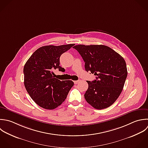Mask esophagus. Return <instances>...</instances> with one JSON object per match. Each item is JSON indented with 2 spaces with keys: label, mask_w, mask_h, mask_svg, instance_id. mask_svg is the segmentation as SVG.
<instances>
[{
  "label": "esophagus",
  "mask_w": 148,
  "mask_h": 148,
  "mask_svg": "<svg viewBox=\"0 0 148 148\" xmlns=\"http://www.w3.org/2000/svg\"><path fill=\"white\" fill-rule=\"evenodd\" d=\"M79 82V80H77V81H74V84H78Z\"/></svg>",
  "instance_id": "obj_1"
}]
</instances>
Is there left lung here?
Instances as JSON below:
<instances>
[{"label": "left lung", "mask_w": 148, "mask_h": 148, "mask_svg": "<svg viewBox=\"0 0 148 148\" xmlns=\"http://www.w3.org/2000/svg\"><path fill=\"white\" fill-rule=\"evenodd\" d=\"M85 62V70L97 75L87 81L86 101L93 108L103 110L113 104L120 96L127 76L123 58L104 45H77L73 47Z\"/></svg>", "instance_id": "1"}]
</instances>
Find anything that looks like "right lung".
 <instances>
[{
	"label": "right lung",
	"instance_id": "1",
	"mask_svg": "<svg viewBox=\"0 0 148 148\" xmlns=\"http://www.w3.org/2000/svg\"><path fill=\"white\" fill-rule=\"evenodd\" d=\"M74 45L41 47L26 62L24 85L30 97L40 107L46 110L57 108L64 102L73 86L71 80L61 81L55 78L53 71H64L59 66L60 57Z\"/></svg>",
	"mask_w": 148,
	"mask_h": 148
}]
</instances>
